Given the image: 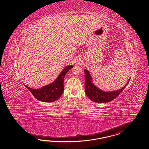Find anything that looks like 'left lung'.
<instances>
[{
    "label": "left lung",
    "mask_w": 149,
    "mask_h": 149,
    "mask_svg": "<svg viewBox=\"0 0 149 149\" xmlns=\"http://www.w3.org/2000/svg\"><path fill=\"white\" fill-rule=\"evenodd\" d=\"M85 78V92L89 99L99 103L110 102L116 99L129 84V79L127 84L124 87L117 91L112 92H105L99 88L93 82V80L88 70L84 69Z\"/></svg>",
    "instance_id": "8db88e82"
}]
</instances>
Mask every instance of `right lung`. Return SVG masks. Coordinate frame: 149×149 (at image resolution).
I'll list each match as a JSON object with an SVG mask.
<instances>
[{
  "mask_svg": "<svg viewBox=\"0 0 149 149\" xmlns=\"http://www.w3.org/2000/svg\"><path fill=\"white\" fill-rule=\"evenodd\" d=\"M73 66H67L61 72L56 80L52 83L43 86L40 89H32L26 85L24 86L32 93L33 97L38 100L50 102L57 100L62 95L64 91L63 81L65 74Z\"/></svg>",
  "mask_w": 149,
  "mask_h": 149,
  "instance_id": "obj_1",
  "label": "right lung"
}]
</instances>
